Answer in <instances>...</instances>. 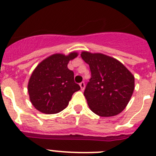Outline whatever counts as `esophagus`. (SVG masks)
Masks as SVG:
<instances>
[{"label": "esophagus", "instance_id": "obj_1", "mask_svg": "<svg viewBox=\"0 0 156 156\" xmlns=\"http://www.w3.org/2000/svg\"><path fill=\"white\" fill-rule=\"evenodd\" d=\"M80 86L81 90H84V87H85V83L84 82H81L80 83Z\"/></svg>", "mask_w": 156, "mask_h": 156}]
</instances>
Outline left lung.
Returning <instances> with one entry per match:
<instances>
[{
	"label": "left lung",
	"instance_id": "obj_1",
	"mask_svg": "<svg viewBox=\"0 0 156 156\" xmlns=\"http://www.w3.org/2000/svg\"><path fill=\"white\" fill-rule=\"evenodd\" d=\"M91 77L84 90L88 106L104 117L114 116L126 108L134 90V76L120 62L101 53L83 51Z\"/></svg>",
	"mask_w": 156,
	"mask_h": 156
}]
</instances>
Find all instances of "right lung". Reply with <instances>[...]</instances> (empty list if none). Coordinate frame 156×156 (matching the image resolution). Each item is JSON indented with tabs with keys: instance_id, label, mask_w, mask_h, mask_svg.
<instances>
[{
	"instance_id": "obj_1",
	"label": "right lung",
	"mask_w": 156,
	"mask_h": 156,
	"mask_svg": "<svg viewBox=\"0 0 156 156\" xmlns=\"http://www.w3.org/2000/svg\"><path fill=\"white\" fill-rule=\"evenodd\" d=\"M77 55L76 52L55 54L36 67L28 83L30 101L36 109L45 114L58 113L67 107L73 93L80 90L73 72L67 67Z\"/></svg>"
}]
</instances>
